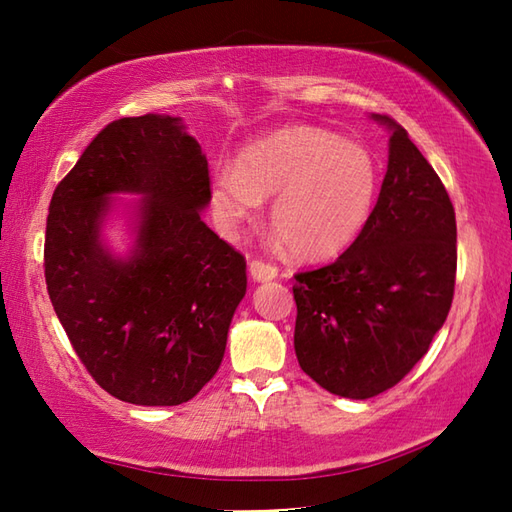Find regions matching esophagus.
<instances>
[{"mask_svg": "<svg viewBox=\"0 0 512 512\" xmlns=\"http://www.w3.org/2000/svg\"><path fill=\"white\" fill-rule=\"evenodd\" d=\"M248 273H250V277H253V281H270V279L277 277L279 270L273 264H266V262H259V259H253V262H250V266H248Z\"/></svg>", "mask_w": 512, "mask_h": 512, "instance_id": "34e87169", "label": "esophagus"}]
</instances>
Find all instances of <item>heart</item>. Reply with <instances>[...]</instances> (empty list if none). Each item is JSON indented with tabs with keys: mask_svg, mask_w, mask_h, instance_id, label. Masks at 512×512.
Returning <instances> with one entry per match:
<instances>
[{
	"mask_svg": "<svg viewBox=\"0 0 512 512\" xmlns=\"http://www.w3.org/2000/svg\"><path fill=\"white\" fill-rule=\"evenodd\" d=\"M378 187L372 151L328 129L299 125L248 145L235 167L217 169L211 209L217 226L235 235L262 198L275 195L270 224L279 242L303 259H328L363 233Z\"/></svg>",
	"mask_w": 512,
	"mask_h": 512,
	"instance_id": "heart-1",
	"label": "heart"
}]
</instances>
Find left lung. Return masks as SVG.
Segmentation results:
<instances>
[{
    "label": "left lung",
    "instance_id": "left-lung-1",
    "mask_svg": "<svg viewBox=\"0 0 512 512\" xmlns=\"http://www.w3.org/2000/svg\"><path fill=\"white\" fill-rule=\"evenodd\" d=\"M389 162L363 233L332 262L295 275V352L330 394L365 400L405 378L447 321L458 266L442 180L389 116Z\"/></svg>",
    "mask_w": 512,
    "mask_h": 512
}]
</instances>
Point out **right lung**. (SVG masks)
Wrapping results in <instances>:
<instances>
[{
	"label": "right lung",
	"mask_w": 512,
	"mask_h": 512,
	"mask_svg": "<svg viewBox=\"0 0 512 512\" xmlns=\"http://www.w3.org/2000/svg\"><path fill=\"white\" fill-rule=\"evenodd\" d=\"M116 192L141 195L127 256L102 239ZM209 202L202 147L167 114L107 125L52 193L48 295L81 363L118 400L182 405L222 363L246 262L202 222Z\"/></svg>",
	"instance_id": "1"
}]
</instances>
